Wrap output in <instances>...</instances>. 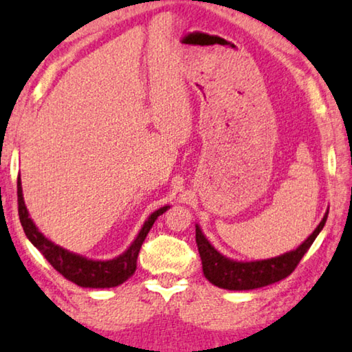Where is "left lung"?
<instances>
[{
  "instance_id": "left-lung-1",
  "label": "left lung",
  "mask_w": 352,
  "mask_h": 352,
  "mask_svg": "<svg viewBox=\"0 0 352 352\" xmlns=\"http://www.w3.org/2000/svg\"><path fill=\"white\" fill-rule=\"evenodd\" d=\"M328 213L329 208L326 210L316 230L297 249L278 256L267 258V260L255 261H238L219 254L202 233L199 224H196V244H198L202 261V272L212 285L227 289V291H252V289L269 286L272 283L286 278L287 275L294 272L301 258L316 241L318 233L323 230Z\"/></svg>"
}]
</instances>
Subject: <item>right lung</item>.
Wrapping results in <instances>:
<instances>
[{
    "label": "right lung",
    "instance_id": "obj_1",
    "mask_svg": "<svg viewBox=\"0 0 352 352\" xmlns=\"http://www.w3.org/2000/svg\"><path fill=\"white\" fill-rule=\"evenodd\" d=\"M16 188L18 213H20L23 230L26 233L28 239L41 252V255L52 264L55 270H58L66 280L76 283L80 287L108 289L125 283L135 272L138 255L148 232L151 230L154 221L170 208V206H164L157 208V210H154L146 218L131 245L119 256L113 258V260H92V258H86L83 255L74 254V252L61 248V245L52 243L51 239L43 235L38 227L35 226L32 218L29 217L28 207L24 204L20 176H18L16 181Z\"/></svg>",
    "mask_w": 352,
    "mask_h": 352
}]
</instances>
